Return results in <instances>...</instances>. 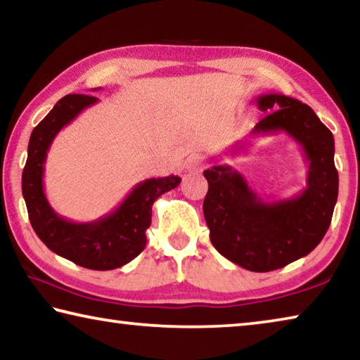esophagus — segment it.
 Returning a JSON list of instances; mask_svg holds the SVG:
<instances>
[{"instance_id":"34e87169","label":"esophagus","mask_w":360,"mask_h":360,"mask_svg":"<svg viewBox=\"0 0 360 360\" xmlns=\"http://www.w3.org/2000/svg\"><path fill=\"white\" fill-rule=\"evenodd\" d=\"M187 169L188 172H200L202 169V162L198 157H191L187 160Z\"/></svg>"}]
</instances>
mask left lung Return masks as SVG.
Returning a JSON list of instances; mask_svg holds the SVG:
<instances>
[{"label": "left lung", "mask_w": 360, "mask_h": 360, "mask_svg": "<svg viewBox=\"0 0 360 360\" xmlns=\"http://www.w3.org/2000/svg\"><path fill=\"white\" fill-rule=\"evenodd\" d=\"M260 111H271L252 136L285 131L309 162L307 187L292 198L265 202L230 165L205 169L208 193L203 212L212 246L249 271H273L304 257L319 245L338 197L332 131L308 105L279 94L260 95ZM243 144L235 149L238 152Z\"/></svg>", "instance_id": "obj_1"}]
</instances>
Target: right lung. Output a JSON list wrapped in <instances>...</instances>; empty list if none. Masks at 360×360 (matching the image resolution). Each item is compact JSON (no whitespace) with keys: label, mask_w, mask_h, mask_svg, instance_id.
<instances>
[{"label":"right lung","mask_w":360,"mask_h":360,"mask_svg":"<svg viewBox=\"0 0 360 360\" xmlns=\"http://www.w3.org/2000/svg\"><path fill=\"white\" fill-rule=\"evenodd\" d=\"M96 101L90 95H66L34 127L22 174V193L33 230L52 252L79 266L105 271L129 264L143 251L152 205L162 193L178 187L181 178L172 174L139 182L117 208L92 222H72L58 216L44 193L47 152L57 133Z\"/></svg>","instance_id":"right-lung-1"}]
</instances>
